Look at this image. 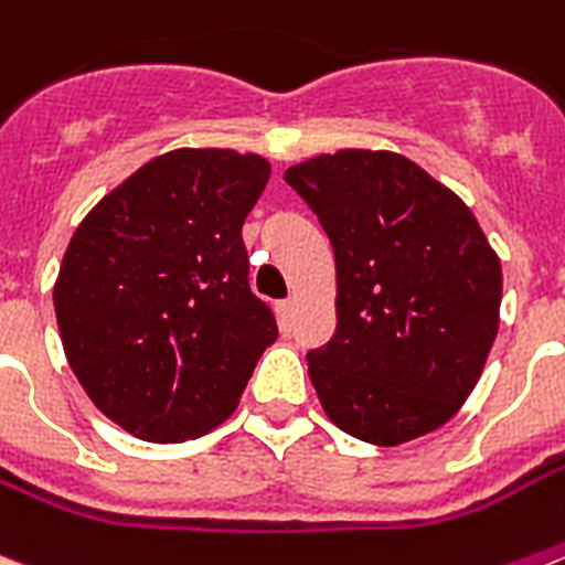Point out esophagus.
<instances>
[{
	"label": "esophagus",
	"mask_w": 565,
	"mask_h": 565,
	"mask_svg": "<svg viewBox=\"0 0 565 565\" xmlns=\"http://www.w3.org/2000/svg\"><path fill=\"white\" fill-rule=\"evenodd\" d=\"M292 310H296V301H292V298H284V301H278V321H281V327H290Z\"/></svg>",
	"instance_id": "obj_1"
}]
</instances>
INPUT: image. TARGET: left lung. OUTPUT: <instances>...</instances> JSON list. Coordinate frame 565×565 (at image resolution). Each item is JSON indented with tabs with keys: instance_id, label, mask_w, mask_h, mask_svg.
Masks as SVG:
<instances>
[{
	"instance_id": "left-lung-1",
	"label": "left lung",
	"mask_w": 565,
	"mask_h": 565,
	"mask_svg": "<svg viewBox=\"0 0 565 565\" xmlns=\"http://www.w3.org/2000/svg\"><path fill=\"white\" fill-rule=\"evenodd\" d=\"M284 180L335 255V333L307 353L324 414L373 445L445 425L500 324V260L477 217L393 151L319 154Z\"/></svg>"
}]
</instances>
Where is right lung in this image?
<instances>
[{
	"mask_svg": "<svg viewBox=\"0 0 565 565\" xmlns=\"http://www.w3.org/2000/svg\"><path fill=\"white\" fill-rule=\"evenodd\" d=\"M267 180L258 154L169 151L106 194L65 249L54 310L71 371L146 443L221 425L278 339L241 238Z\"/></svg>",
	"mask_w": 565,
	"mask_h": 565,
	"instance_id": "1",
	"label": "right lung"
}]
</instances>
